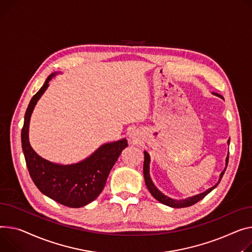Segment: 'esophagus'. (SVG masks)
Returning a JSON list of instances; mask_svg holds the SVG:
<instances>
[{
	"instance_id": "1",
	"label": "esophagus",
	"mask_w": 252,
	"mask_h": 252,
	"mask_svg": "<svg viewBox=\"0 0 252 252\" xmlns=\"http://www.w3.org/2000/svg\"><path fill=\"white\" fill-rule=\"evenodd\" d=\"M129 137H130V138H131V139H133V137H132V135H130V136H129Z\"/></svg>"
}]
</instances>
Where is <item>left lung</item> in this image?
<instances>
[{
    "label": "left lung",
    "instance_id": "left-lung-1",
    "mask_svg": "<svg viewBox=\"0 0 252 252\" xmlns=\"http://www.w3.org/2000/svg\"><path fill=\"white\" fill-rule=\"evenodd\" d=\"M216 95L222 98V96L219 95V94L216 93ZM229 144H230V140H228V145H229ZM144 154H145V160H144V177H145V182H146L147 189H149V191L151 192V194H152V195L158 200V202H160V203H162V204H164V205H166V206H169V207H171V208H186V207H189V206H192V205L196 204L197 202H199L200 199H203L208 193H210L215 188H217L218 184H219V182L221 181V179H222V177H223V175H224V173H225V170H226V168H227L228 160H229V153H228L227 158H226V167H225V169H224V170L222 171V173L220 174L219 181H218L214 187H212L211 189H207L206 191H204V192H202V193H198V194H196V195L190 196V197L186 198V199L177 200V199H172V198H170V197H168V196L164 195V194L154 186V183H153L152 179H151L150 173H149V169H150V156H149V154L146 152V151L144 152Z\"/></svg>",
    "mask_w": 252,
    "mask_h": 252
}]
</instances>
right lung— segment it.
I'll list each match as a JSON object with an SVG mask.
<instances>
[{
	"mask_svg": "<svg viewBox=\"0 0 252 252\" xmlns=\"http://www.w3.org/2000/svg\"><path fill=\"white\" fill-rule=\"evenodd\" d=\"M56 75H49L43 86L30 100L21 131L22 150L30 177L43 194L61 205L81 208L93 202L101 193L111 168L122 151L127 147V142L122 139L104 144L85 160L71 165L52 163L40 157L29 143V122L38 99Z\"/></svg>",
	"mask_w": 252,
	"mask_h": 252,
	"instance_id": "obj_1",
	"label": "right lung"
}]
</instances>
